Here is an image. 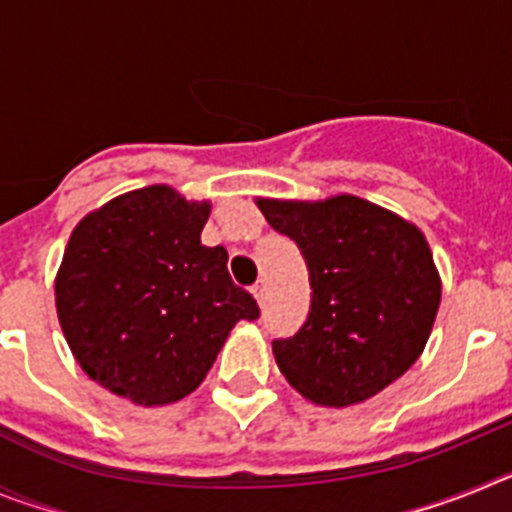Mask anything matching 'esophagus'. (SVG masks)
<instances>
[{
	"instance_id": "1",
	"label": "esophagus",
	"mask_w": 512,
	"mask_h": 512,
	"mask_svg": "<svg viewBox=\"0 0 512 512\" xmlns=\"http://www.w3.org/2000/svg\"><path fill=\"white\" fill-rule=\"evenodd\" d=\"M251 292H253V297H256V302H259V305H264V300H266V282H264V279H259V282L253 284Z\"/></svg>"
}]
</instances>
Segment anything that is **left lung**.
Segmentation results:
<instances>
[{"instance_id": "obj_1", "label": "left lung", "mask_w": 512, "mask_h": 512, "mask_svg": "<svg viewBox=\"0 0 512 512\" xmlns=\"http://www.w3.org/2000/svg\"><path fill=\"white\" fill-rule=\"evenodd\" d=\"M256 205L297 243L310 271L305 325L271 343L279 372L323 408L379 395L423 354L441 305L423 230L354 194L315 202L256 197Z\"/></svg>"}]
</instances>
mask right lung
Instances as JSON below:
<instances>
[{"instance_id": "obj_1", "label": "right lung", "mask_w": 512, "mask_h": 512, "mask_svg": "<svg viewBox=\"0 0 512 512\" xmlns=\"http://www.w3.org/2000/svg\"><path fill=\"white\" fill-rule=\"evenodd\" d=\"M207 200L169 184L125 192L71 233L56 312L89 379L140 408L194 392L238 320L259 305L228 274V251L202 246Z\"/></svg>"}]
</instances>
